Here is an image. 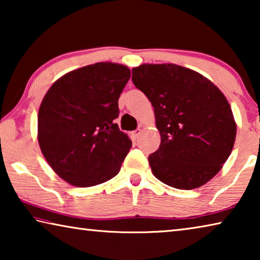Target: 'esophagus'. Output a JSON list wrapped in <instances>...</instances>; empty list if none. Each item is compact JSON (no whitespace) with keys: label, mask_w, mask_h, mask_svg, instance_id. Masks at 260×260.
Segmentation results:
<instances>
[{"label":"esophagus","mask_w":260,"mask_h":260,"mask_svg":"<svg viewBox=\"0 0 260 260\" xmlns=\"http://www.w3.org/2000/svg\"><path fill=\"white\" fill-rule=\"evenodd\" d=\"M141 132H142V131H141L140 128H138V129H136V131H134V132H132V133H131V135H132V138H133V139H138V138H139V136L141 135Z\"/></svg>","instance_id":"1"}]
</instances>
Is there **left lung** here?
Listing matches in <instances>:
<instances>
[{
  "label": "left lung",
  "mask_w": 260,
  "mask_h": 260,
  "mask_svg": "<svg viewBox=\"0 0 260 260\" xmlns=\"http://www.w3.org/2000/svg\"><path fill=\"white\" fill-rule=\"evenodd\" d=\"M132 80L155 109L160 146L149 156L155 177L190 190L209 182L230 157L236 122L222 91L201 73L177 64H142Z\"/></svg>",
  "instance_id": "1"
}]
</instances>
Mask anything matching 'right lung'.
I'll return each instance as SVG.
<instances>
[{"mask_svg": "<svg viewBox=\"0 0 260 260\" xmlns=\"http://www.w3.org/2000/svg\"><path fill=\"white\" fill-rule=\"evenodd\" d=\"M129 78L126 65L101 61L64 74L43 98L39 146L54 172L71 186H96L120 171L132 141L113 120Z\"/></svg>", "mask_w": 260, "mask_h": 260, "instance_id": "right-lung-1", "label": "right lung"}]
</instances>
